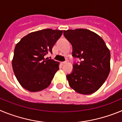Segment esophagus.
<instances>
[{
	"label": "esophagus",
	"instance_id": "esophagus-1",
	"mask_svg": "<svg viewBox=\"0 0 122 122\" xmlns=\"http://www.w3.org/2000/svg\"><path fill=\"white\" fill-rule=\"evenodd\" d=\"M61 63H62V65H65V63H66V61H65V62H61Z\"/></svg>",
	"mask_w": 122,
	"mask_h": 122
}]
</instances>
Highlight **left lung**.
Here are the masks:
<instances>
[{"label": "left lung", "mask_w": 122, "mask_h": 122, "mask_svg": "<svg viewBox=\"0 0 122 122\" xmlns=\"http://www.w3.org/2000/svg\"><path fill=\"white\" fill-rule=\"evenodd\" d=\"M63 34L72 45V56L81 60L79 65H73L72 73L66 75L69 85L81 94L94 93L109 74V49L101 36L87 29L63 30Z\"/></svg>", "instance_id": "8db88e82"}]
</instances>
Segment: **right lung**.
<instances>
[{
	"label": "right lung",
	"mask_w": 122,
	"mask_h": 122,
	"mask_svg": "<svg viewBox=\"0 0 122 122\" xmlns=\"http://www.w3.org/2000/svg\"><path fill=\"white\" fill-rule=\"evenodd\" d=\"M63 30L46 29L31 32L16 44L12 66L17 80L23 88L32 92L44 90L51 83L59 70V63L45 59Z\"/></svg>",
	"instance_id": "1"
}]
</instances>
